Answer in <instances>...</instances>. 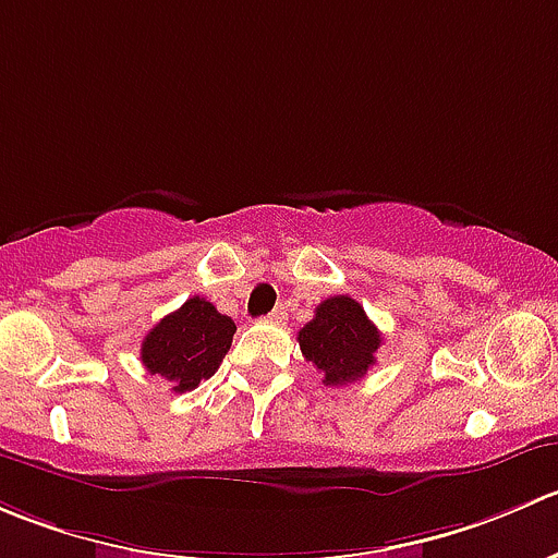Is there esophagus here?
Returning <instances> with one entry per match:
<instances>
[{
    "label": "esophagus",
    "instance_id": "esophagus-1",
    "mask_svg": "<svg viewBox=\"0 0 558 558\" xmlns=\"http://www.w3.org/2000/svg\"><path fill=\"white\" fill-rule=\"evenodd\" d=\"M267 318H269V322H272V324H283L286 318H289V313H286V307H275V311L269 313Z\"/></svg>",
    "mask_w": 558,
    "mask_h": 558
}]
</instances>
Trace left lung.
<instances>
[{
	"label": "left lung",
	"instance_id": "obj_1",
	"mask_svg": "<svg viewBox=\"0 0 558 558\" xmlns=\"http://www.w3.org/2000/svg\"><path fill=\"white\" fill-rule=\"evenodd\" d=\"M296 340L302 356L313 362L329 387L360 381L367 367L376 365V351L381 345L376 324L367 318L360 302L345 294L324 300Z\"/></svg>",
	"mask_w": 558,
	"mask_h": 558
}]
</instances>
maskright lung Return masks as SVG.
Returning <instances> with one entry per match:
<instances>
[{"mask_svg": "<svg viewBox=\"0 0 558 558\" xmlns=\"http://www.w3.org/2000/svg\"><path fill=\"white\" fill-rule=\"evenodd\" d=\"M236 324L218 313L204 296H191L180 311L160 318L142 343V362L174 384V392H191L213 376L231 349Z\"/></svg>", "mask_w": 558, "mask_h": 558, "instance_id": "obj_1", "label": "right lung"}]
</instances>
